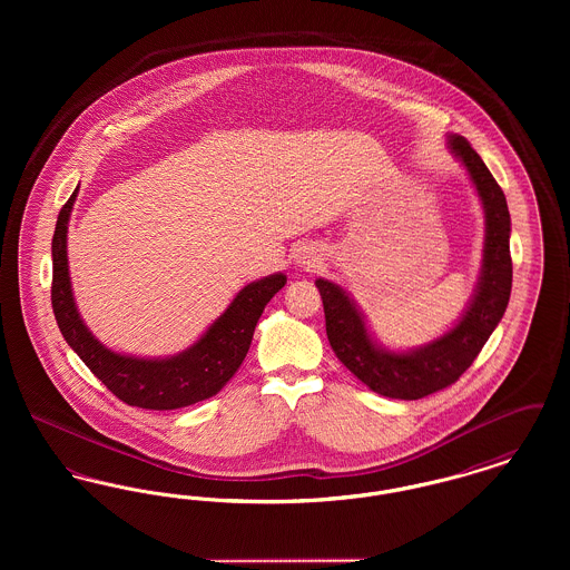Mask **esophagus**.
I'll list each match as a JSON object with an SVG mask.
<instances>
[{"label":"esophagus","mask_w":570,"mask_h":570,"mask_svg":"<svg viewBox=\"0 0 570 570\" xmlns=\"http://www.w3.org/2000/svg\"><path fill=\"white\" fill-rule=\"evenodd\" d=\"M321 263V256L314 247H301L297 252V265L303 269H316Z\"/></svg>","instance_id":"1"}]
</instances>
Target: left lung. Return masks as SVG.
Masks as SVG:
<instances>
[{"label":"left lung","mask_w":570,"mask_h":570,"mask_svg":"<svg viewBox=\"0 0 570 570\" xmlns=\"http://www.w3.org/2000/svg\"><path fill=\"white\" fill-rule=\"evenodd\" d=\"M446 142L468 170L485 212L481 275L474 295L453 328L430 344L402 353L389 351L372 335L363 312L342 286L325 277L316 279L333 353L374 393L393 400H421L460 379L502 321L511 297V216L504 191L463 136L449 135Z\"/></svg>","instance_id":"1"}]
</instances>
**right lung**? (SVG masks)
Segmentation results:
<instances>
[{"label":"right lung","instance_id":"right-lung-1","mask_svg":"<svg viewBox=\"0 0 570 570\" xmlns=\"http://www.w3.org/2000/svg\"><path fill=\"white\" fill-rule=\"evenodd\" d=\"M79 188L61 207L55 224L53 286L51 301L57 326L68 346L102 380L115 397L128 406L175 410L209 400L235 376L249 351L256 323L286 284L284 273H273L244 286L222 316L191 344L190 348L164 358H145L115 353L82 323L68 272V222Z\"/></svg>","mask_w":570,"mask_h":570}]
</instances>
